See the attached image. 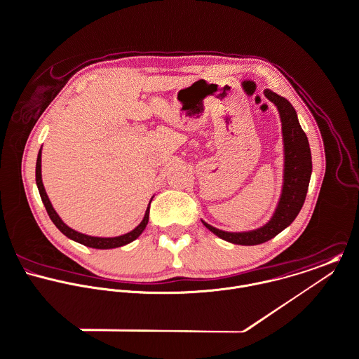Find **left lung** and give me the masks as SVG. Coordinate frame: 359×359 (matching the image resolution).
I'll list each match as a JSON object with an SVG mask.
<instances>
[{"label": "left lung", "mask_w": 359, "mask_h": 359, "mask_svg": "<svg viewBox=\"0 0 359 359\" xmlns=\"http://www.w3.org/2000/svg\"><path fill=\"white\" fill-rule=\"evenodd\" d=\"M265 95L278 107L282 118L285 140V183L279 207L269 223L258 230L245 233L223 231L203 222L205 227L215 233L217 237L240 245L262 244L273 238L276 234L285 230L290 223H292L304 205L312 172L309 143L305 132L299 126L295 109L286 98L271 90H265Z\"/></svg>", "instance_id": "left-lung-1"}]
</instances>
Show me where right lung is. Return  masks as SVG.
<instances>
[{"label": "right lung", "instance_id": "obj_1", "mask_svg": "<svg viewBox=\"0 0 359 359\" xmlns=\"http://www.w3.org/2000/svg\"><path fill=\"white\" fill-rule=\"evenodd\" d=\"M36 183H37V187H39V193H40V197H41V201L47 210V214L50 216V219L54 222V224L69 238H72L74 241L83 244V245H87V247H91V248H98V250H108V248H116V247H122V245H126L129 243H132L133 240H136L142 233H143L147 223H148V216H149V207L147 208L145 211V215L144 219L142 220V223L135 229L132 230L130 233L128 234H123V236H119V237H91V236H87V234H81L76 230L71 229L69 226H67L61 217L58 216V214L55 212V210L53 208L48 197H47V193L44 190V186H43V180H41V149L39 151V156H37V163H36Z\"/></svg>", "mask_w": 359, "mask_h": 359}]
</instances>
